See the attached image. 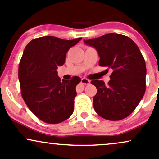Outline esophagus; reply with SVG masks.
<instances>
[{
	"mask_svg": "<svg viewBox=\"0 0 159 159\" xmlns=\"http://www.w3.org/2000/svg\"><path fill=\"white\" fill-rule=\"evenodd\" d=\"M81 84H83L86 85V84H89L90 83V80L87 79V78H82L81 81Z\"/></svg>",
	"mask_w": 159,
	"mask_h": 159,
	"instance_id": "esophagus-1",
	"label": "esophagus"
}]
</instances>
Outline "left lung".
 Wrapping results in <instances>:
<instances>
[{"label":"left lung","instance_id":"8db88e82","mask_svg":"<svg viewBox=\"0 0 159 159\" xmlns=\"http://www.w3.org/2000/svg\"><path fill=\"white\" fill-rule=\"evenodd\" d=\"M84 42L96 48L99 66L112 70L108 84L99 80L91 81L97 89L94 110L109 121L124 119L133 112L146 91V67L140 50L133 40L116 33Z\"/></svg>","mask_w":159,"mask_h":159}]
</instances>
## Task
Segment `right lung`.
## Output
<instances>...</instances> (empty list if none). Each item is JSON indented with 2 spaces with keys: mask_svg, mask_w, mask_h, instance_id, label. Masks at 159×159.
Masks as SVG:
<instances>
[{
  "mask_svg": "<svg viewBox=\"0 0 159 159\" xmlns=\"http://www.w3.org/2000/svg\"><path fill=\"white\" fill-rule=\"evenodd\" d=\"M81 40L44 36L33 39L24 50L19 66L21 94L33 114L46 123H60L72 115L81 78L61 81L57 69L65 63L68 50Z\"/></svg>",
  "mask_w": 159,
  "mask_h": 159,
  "instance_id": "right-lung-1",
  "label": "right lung"
}]
</instances>
